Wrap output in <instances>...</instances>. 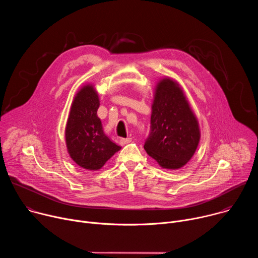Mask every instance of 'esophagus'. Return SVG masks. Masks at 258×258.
I'll list each match as a JSON object with an SVG mask.
<instances>
[{
	"instance_id": "34e87169",
	"label": "esophagus",
	"mask_w": 258,
	"mask_h": 258,
	"mask_svg": "<svg viewBox=\"0 0 258 258\" xmlns=\"http://www.w3.org/2000/svg\"><path fill=\"white\" fill-rule=\"evenodd\" d=\"M132 142V138H122L120 139V144L121 145H125V144H128Z\"/></svg>"
}]
</instances>
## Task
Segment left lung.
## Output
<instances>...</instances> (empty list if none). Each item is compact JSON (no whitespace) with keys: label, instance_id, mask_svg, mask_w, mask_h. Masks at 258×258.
I'll list each match as a JSON object with an SVG mask.
<instances>
[{"label":"left lung","instance_id":"left-lung-1","mask_svg":"<svg viewBox=\"0 0 258 258\" xmlns=\"http://www.w3.org/2000/svg\"><path fill=\"white\" fill-rule=\"evenodd\" d=\"M199 141V123L183 91L169 78L160 80L144 149L161 167L178 169L193 157Z\"/></svg>","mask_w":258,"mask_h":258}]
</instances>
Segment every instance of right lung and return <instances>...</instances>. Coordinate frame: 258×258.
Wrapping results in <instances>:
<instances>
[{"instance_id":"add662e5","label":"right lung","mask_w":258,"mask_h":258,"mask_svg":"<svg viewBox=\"0 0 258 258\" xmlns=\"http://www.w3.org/2000/svg\"><path fill=\"white\" fill-rule=\"evenodd\" d=\"M99 106V95L94 86H84L73 98L65 128L69 156L89 170L100 169L121 149L105 135L97 115Z\"/></svg>"}]
</instances>
